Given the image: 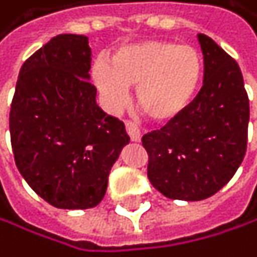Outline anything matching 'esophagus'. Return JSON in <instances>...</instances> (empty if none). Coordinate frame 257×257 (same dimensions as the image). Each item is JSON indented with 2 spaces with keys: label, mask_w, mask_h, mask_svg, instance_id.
<instances>
[{
  "label": "esophagus",
  "mask_w": 257,
  "mask_h": 257,
  "mask_svg": "<svg viewBox=\"0 0 257 257\" xmlns=\"http://www.w3.org/2000/svg\"><path fill=\"white\" fill-rule=\"evenodd\" d=\"M126 131H127V134H130V137H131V141H133V142H141L142 134H141L139 126H137L136 123H133V121H126Z\"/></svg>",
  "instance_id": "esophagus-1"
}]
</instances>
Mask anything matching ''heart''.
Instances as JSON below:
<instances>
[{"label": "heart", "mask_w": 257, "mask_h": 257, "mask_svg": "<svg viewBox=\"0 0 257 257\" xmlns=\"http://www.w3.org/2000/svg\"><path fill=\"white\" fill-rule=\"evenodd\" d=\"M204 72V56L193 45L150 39L118 47L110 63L96 60L91 79L110 109L124 105L130 86H137L141 110L155 121H171L193 102Z\"/></svg>", "instance_id": "1"}]
</instances>
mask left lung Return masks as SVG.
I'll return each instance as SVG.
<instances>
[{
	"label": "left lung",
	"mask_w": 257,
	"mask_h": 257,
	"mask_svg": "<svg viewBox=\"0 0 257 257\" xmlns=\"http://www.w3.org/2000/svg\"><path fill=\"white\" fill-rule=\"evenodd\" d=\"M204 85L188 109L142 137L148 180L169 199L202 201L237 172L246 152L249 101L237 61L205 34Z\"/></svg>",
	"instance_id": "1"
}]
</instances>
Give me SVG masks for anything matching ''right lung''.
I'll return each mask as SVG.
<instances>
[{"label":"right lung","instance_id":"right-lung-1","mask_svg":"<svg viewBox=\"0 0 257 257\" xmlns=\"http://www.w3.org/2000/svg\"><path fill=\"white\" fill-rule=\"evenodd\" d=\"M91 49L82 34H58L23 63L9 113L19 172L56 208L102 201L110 169L130 144L124 124L96 104Z\"/></svg>","mask_w":257,"mask_h":257}]
</instances>
